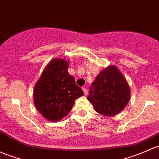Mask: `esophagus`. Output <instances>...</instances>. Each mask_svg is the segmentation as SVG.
Returning a JSON list of instances; mask_svg holds the SVG:
<instances>
[{"mask_svg":"<svg viewBox=\"0 0 159 159\" xmlns=\"http://www.w3.org/2000/svg\"><path fill=\"white\" fill-rule=\"evenodd\" d=\"M82 90H83V91H84V95L88 94V88H82Z\"/></svg>","mask_w":159,"mask_h":159,"instance_id":"esophagus-1","label":"esophagus"}]
</instances>
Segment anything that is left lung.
Masks as SVG:
<instances>
[{"instance_id": "left-lung-1", "label": "left lung", "mask_w": 159, "mask_h": 159, "mask_svg": "<svg viewBox=\"0 0 159 159\" xmlns=\"http://www.w3.org/2000/svg\"><path fill=\"white\" fill-rule=\"evenodd\" d=\"M129 96L126 80L116 67L110 66L101 71L91 84L88 99L98 113L111 116L124 109Z\"/></svg>"}]
</instances>
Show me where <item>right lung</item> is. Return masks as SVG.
Returning a JSON list of instances; mask_svg holds the SVG:
<instances>
[{
	"instance_id": "obj_1",
	"label": "right lung",
	"mask_w": 159,
	"mask_h": 159,
	"mask_svg": "<svg viewBox=\"0 0 159 159\" xmlns=\"http://www.w3.org/2000/svg\"><path fill=\"white\" fill-rule=\"evenodd\" d=\"M68 61L56 58L48 64L34 88V103L50 121H58L68 114L77 98L84 95L68 72Z\"/></svg>"
}]
</instances>
